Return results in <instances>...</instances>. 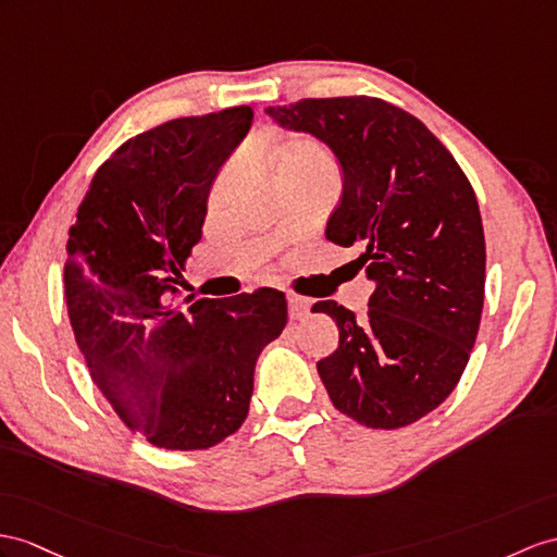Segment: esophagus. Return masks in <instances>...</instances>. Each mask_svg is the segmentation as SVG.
<instances>
[{"label": "esophagus", "mask_w": 557, "mask_h": 557, "mask_svg": "<svg viewBox=\"0 0 557 557\" xmlns=\"http://www.w3.org/2000/svg\"><path fill=\"white\" fill-rule=\"evenodd\" d=\"M309 307L311 302L307 297H297V295H288V311H290V319H305L309 314Z\"/></svg>", "instance_id": "34e87169"}]
</instances>
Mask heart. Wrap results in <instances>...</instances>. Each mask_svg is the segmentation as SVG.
Listing matches in <instances>:
<instances>
[{
  "instance_id": "1",
  "label": "heart",
  "mask_w": 557,
  "mask_h": 557,
  "mask_svg": "<svg viewBox=\"0 0 557 557\" xmlns=\"http://www.w3.org/2000/svg\"><path fill=\"white\" fill-rule=\"evenodd\" d=\"M260 165L269 172L274 184L281 180H335V162L331 153L325 151L319 141L309 137H293L288 141H283L278 148H274V151L260 160ZM226 176H222V180L214 184L210 196L212 208L220 206V200L226 191Z\"/></svg>"
}]
</instances>
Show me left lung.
<instances>
[{
	"label": "left lung",
	"instance_id": "left-lung-1",
	"mask_svg": "<svg viewBox=\"0 0 557 557\" xmlns=\"http://www.w3.org/2000/svg\"><path fill=\"white\" fill-rule=\"evenodd\" d=\"M264 113L335 153L343 198L325 238L359 246L375 283L363 319L333 300L311 307L341 331L317 363L329 397L366 428L411 425L451 395L480 331L486 250L468 176L423 122L383 99H302Z\"/></svg>",
	"mask_w": 557,
	"mask_h": 557
}]
</instances>
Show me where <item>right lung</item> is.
<instances>
[{
	"label": "right lung",
	"instance_id": "1",
	"mask_svg": "<svg viewBox=\"0 0 557 557\" xmlns=\"http://www.w3.org/2000/svg\"><path fill=\"white\" fill-rule=\"evenodd\" d=\"M252 108L176 117L122 144L94 174L65 246V305L91 381L129 430L172 451L243 425L260 351L286 329V295L174 302L216 172Z\"/></svg>",
	"mask_w": 557,
	"mask_h": 557
}]
</instances>
